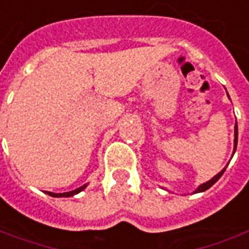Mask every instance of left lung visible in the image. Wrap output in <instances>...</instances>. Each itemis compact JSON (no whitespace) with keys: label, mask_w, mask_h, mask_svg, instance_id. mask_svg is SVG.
Returning <instances> with one entry per match:
<instances>
[{"label":"left lung","mask_w":249,"mask_h":249,"mask_svg":"<svg viewBox=\"0 0 249 249\" xmlns=\"http://www.w3.org/2000/svg\"><path fill=\"white\" fill-rule=\"evenodd\" d=\"M237 133H238V132H237V123H236V126H234V151H236V147H237ZM225 169H226V167H225ZM225 169H222V172H219L217 176H214V177H213V178H211L210 181L202 184V185H200L199 188L196 189L195 192H203V191H207L210 187H213V185H214V184H215V182L219 180V177H221V176L224 174Z\"/></svg>","instance_id":"obj_1"}]
</instances>
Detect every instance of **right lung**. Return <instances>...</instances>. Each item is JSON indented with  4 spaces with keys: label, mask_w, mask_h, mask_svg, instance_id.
<instances>
[{
    "label": "right lung",
    "mask_w": 249,
    "mask_h": 249,
    "mask_svg": "<svg viewBox=\"0 0 249 249\" xmlns=\"http://www.w3.org/2000/svg\"><path fill=\"white\" fill-rule=\"evenodd\" d=\"M86 187H87V185H83V187L75 189V191H71V192H64V194H52V192H49V195L54 196V197H68V196H73V195H76V194H79V192H80V191H83V189L86 188Z\"/></svg>",
    "instance_id": "obj_1"
}]
</instances>
